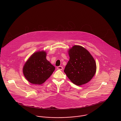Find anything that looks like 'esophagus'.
Listing matches in <instances>:
<instances>
[{
    "instance_id": "1",
    "label": "esophagus",
    "mask_w": 121,
    "mask_h": 121,
    "mask_svg": "<svg viewBox=\"0 0 121 121\" xmlns=\"http://www.w3.org/2000/svg\"><path fill=\"white\" fill-rule=\"evenodd\" d=\"M57 69L60 70H62L63 69V67L62 66H58L57 67Z\"/></svg>"
}]
</instances>
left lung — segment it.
<instances>
[{"label": "left lung", "instance_id": "1", "mask_svg": "<svg viewBox=\"0 0 121 121\" xmlns=\"http://www.w3.org/2000/svg\"><path fill=\"white\" fill-rule=\"evenodd\" d=\"M69 60L64 70L70 81L81 86L92 79L97 69L96 62L90 53L82 46L74 45L69 50Z\"/></svg>", "mask_w": 121, "mask_h": 121}]
</instances>
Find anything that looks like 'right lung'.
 Wrapping results in <instances>:
<instances>
[{"mask_svg":"<svg viewBox=\"0 0 121 121\" xmlns=\"http://www.w3.org/2000/svg\"><path fill=\"white\" fill-rule=\"evenodd\" d=\"M46 52L38 51L33 53L23 66V75L30 83L40 85L53 73L55 68L46 59Z\"/></svg>","mask_w":121,"mask_h":121,"instance_id":"1","label":"right lung"}]
</instances>
